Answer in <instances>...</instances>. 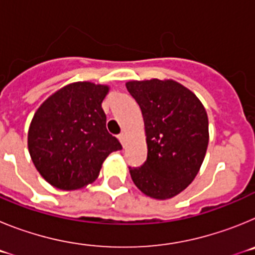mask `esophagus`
I'll use <instances>...</instances> for the list:
<instances>
[{"label": "esophagus", "mask_w": 255, "mask_h": 255, "mask_svg": "<svg viewBox=\"0 0 255 255\" xmlns=\"http://www.w3.org/2000/svg\"><path fill=\"white\" fill-rule=\"evenodd\" d=\"M117 138H119V140L121 141V144H124V143H125V139H126V135H125V132H121V134H119V135H117Z\"/></svg>", "instance_id": "obj_1"}]
</instances>
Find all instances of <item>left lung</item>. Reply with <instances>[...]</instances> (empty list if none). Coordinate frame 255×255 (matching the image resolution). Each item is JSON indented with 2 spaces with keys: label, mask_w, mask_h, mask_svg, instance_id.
Masks as SVG:
<instances>
[{
  "label": "left lung",
  "mask_w": 255,
  "mask_h": 255,
  "mask_svg": "<svg viewBox=\"0 0 255 255\" xmlns=\"http://www.w3.org/2000/svg\"><path fill=\"white\" fill-rule=\"evenodd\" d=\"M126 88L144 117L148 154L129 167L148 197H175L197 176L208 147V117L197 96L173 80L129 82Z\"/></svg>",
  "instance_id": "1"
}]
</instances>
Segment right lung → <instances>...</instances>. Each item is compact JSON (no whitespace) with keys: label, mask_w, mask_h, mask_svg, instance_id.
<instances>
[{"label":"right lung","mask_w":255,"mask_h":255,"mask_svg":"<svg viewBox=\"0 0 255 255\" xmlns=\"http://www.w3.org/2000/svg\"><path fill=\"white\" fill-rule=\"evenodd\" d=\"M108 88L78 82L38 108L28 134L31 161L55 188L75 190L94 181L107 155L123 149L106 129L101 103Z\"/></svg>","instance_id":"right-lung-1"}]
</instances>
